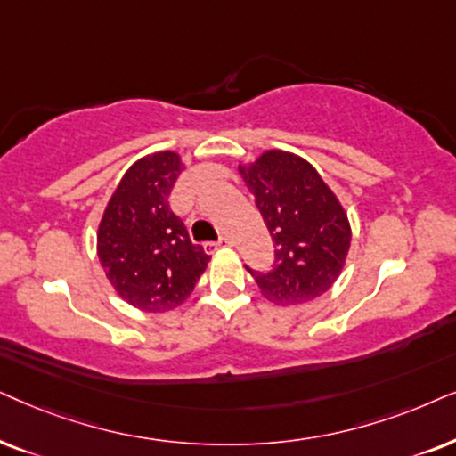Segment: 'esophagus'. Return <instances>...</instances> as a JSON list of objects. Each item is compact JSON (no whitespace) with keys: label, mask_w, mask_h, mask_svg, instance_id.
I'll return each instance as SVG.
<instances>
[{"label":"esophagus","mask_w":456,"mask_h":456,"mask_svg":"<svg viewBox=\"0 0 456 456\" xmlns=\"http://www.w3.org/2000/svg\"><path fill=\"white\" fill-rule=\"evenodd\" d=\"M206 246H208V248H227V246H232V240L224 238V235H223V238L215 241V244H206Z\"/></svg>","instance_id":"esophagus-1"}]
</instances>
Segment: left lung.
<instances>
[{
	"instance_id": "1",
	"label": "left lung",
	"mask_w": 456,
	"mask_h": 456,
	"mask_svg": "<svg viewBox=\"0 0 456 456\" xmlns=\"http://www.w3.org/2000/svg\"><path fill=\"white\" fill-rule=\"evenodd\" d=\"M240 175L275 244L269 273L248 269L263 296L281 306L319 298L342 273L352 238L336 193L311 162L283 150L240 165Z\"/></svg>"
}]
</instances>
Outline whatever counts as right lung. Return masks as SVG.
<instances>
[{"label":"right lung","instance_id":"1","mask_svg":"<svg viewBox=\"0 0 456 456\" xmlns=\"http://www.w3.org/2000/svg\"><path fill=\"white\" fill-rule=\"evenodd\" d=\"M181 171L183 162L175 151L139 158L120 179L97 229L106 277L120 298L145 313L183 305L210 260L168 206Z\"/></svg>","mask_w":456,"mask_h":456}]
</instances>
